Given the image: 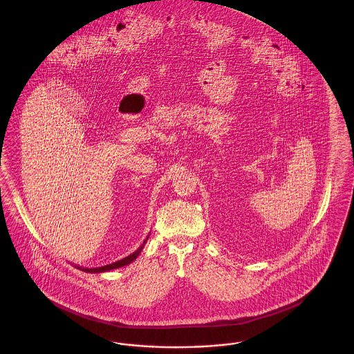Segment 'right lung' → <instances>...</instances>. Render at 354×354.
Instances as JSON below:
<instances>
[{"label": "right lung", "instance_id": "right-lung-1", "mask_svg": "<svg viewBox=\"0 0 354 354\" xmlns=\"http://www.w3.org/2000/svg\"><path fill=\"white\" fill-rule=\"evenodd\" d=\"M147 239H149V236H147ZM147 239L143 241V244H142L134 253L129 254L127 257H124V259H122V260H118V261H115V263H111V264H107V266H103V267H98V268H82V267H77V268L84 270V272H87V273H101V272H107V270H117L119 267H124V266L133 263L135 259L139 256V253L142 252V250H143V247H145Z\"/></svg>", "mask_w": 354, "mask_h": 354}]
</instances>
